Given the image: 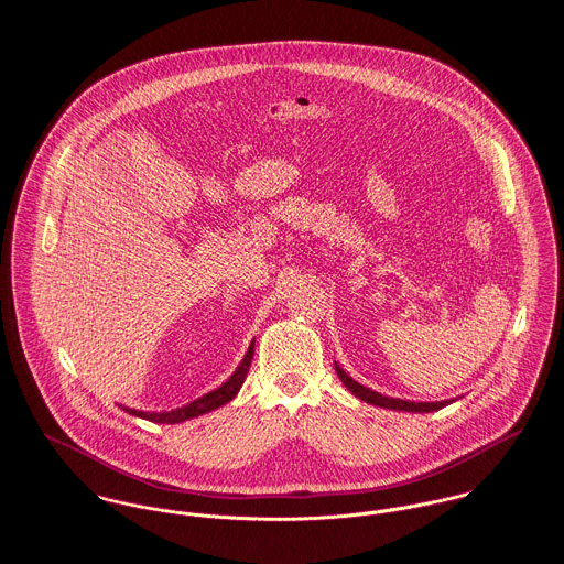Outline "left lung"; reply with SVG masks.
Wrapping results in <instances>:
<instances>
[{
    "mask_svg": "<svg viewBox=\"0 0 564 564\" xmlns=\"http://www.w3.org/2000/svg\"><path fill=\"white\" fill-rule=\"evenodd\" d=\"M336 372H338L341 383L361 401L370 403V405H379V408H388V410H401V412H436V410H443L445 405L453 403L451 401H436V403H414V401H403V399H392V397H383L361 383H357L352 377H348L338 364H336Z\"/></svg>",
    "mask_w": 564,
    "mask_h": 564,
    "instance_id": "left-lung-1",
    "label": "left lung"
}]
</instances>
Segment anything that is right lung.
Segmentation results:
<instances>
[{"instance_id": "1", "label": "right lung", "mask_w": 564, "mask_h": 564, "mask_svg": "<svg viewBox=\"0 0 564 564\" xmlns=\"http://www.w3.org/2000/svg\"><path fill=\"white\" fill-rule=\"evenodd\" d=\"M252 352H254V339L252 344L248 346L241 364L237 366V370L228 377V381H225L218 390L214 392H207L205 397L183 405V408H176V410H170V412H139V410H130V408H123L128 414L132 416H139V419H145V421H152V423H163V425H174V423H183V421H189V419H196V416H203L212 410H218L223 408L228 401L235 399V394L239 392L246 375H248V368H250V361H252Z\"/></svg>"}]
</instances>
